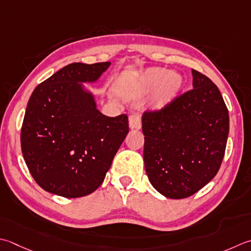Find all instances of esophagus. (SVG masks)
Returning a JSON list of instances; mask_svg holds the SVG:
<instances>
[{
  "label": "esophagus",
  "mask_w": 251,
  "mask_h": 251,
  "mask_svg": "<svg viewBox=\"0 0 251 251\" xmlns=\"http://www.w3.org/2000/svg\"><path fill=\"white\" fill-rule=\"evenodd\" d=\"M129 127L131 129H139L141 127V116L139 114H131L129 116Z\"/></svg>",
  "instance_id": "obj_1"
}]
</instances>
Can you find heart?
<instances>
[{"instance_id":"heart-1","label":"heart","mask_w":251,"mask_h":251,"mask_svg":"<svg viewBox=\"0 0 251 251\" xmlns=\"http://www.w3.org/2000/svg\"><path fill=\"white\" fill-rule=\"evenodd\" d=\"M144 88L148 90L154 89L159 86L158 99L160 104L170 102L183 87V78L176 73H168L161 67H152L144 72L140 78Z\"/></svg>"}]
</instances>
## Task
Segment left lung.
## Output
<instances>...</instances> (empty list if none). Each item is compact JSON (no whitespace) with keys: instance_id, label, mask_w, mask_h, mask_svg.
I'll return each instance as SVG.
<instances>
[{"instance_id":"1","label":"left lung","mask_w":251,"mask_h":251,"mask_svg":"<svg viewBox=\"0 0 251 251\" xmlns=\"http://www.w3.org/2000/svg\"><path fill=\"white\" fill-rule=\"evenodd\" d=\"M193 89L142 114L144 160L152 186L172 199L193 196L220 170L229 130L219 88L198 71Z\"/></svg>"}]
</instances>
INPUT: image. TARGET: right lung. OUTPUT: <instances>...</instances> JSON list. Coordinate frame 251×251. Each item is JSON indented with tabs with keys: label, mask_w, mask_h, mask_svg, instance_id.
Segmentation results:
<instances>
[{
	"label": "right lung",
	"mask_w": 251,
	"mask_h": 251,
	"mask_svg": "<svg viewBox=\"0 0 251 251\" xmlns=\"http://www.w3.org/2000/svg\"><path fill=\"white\" fill-rule=\"evenodd\" d=\"M110 64L72 63L37 86L28 101L22 152L33 179L49 193L65 198L93 193L128 134L127 115H103L78 83L97 80Z\"/></svg>",
	"instance_id": "right-lung-1"
}]
</instances>
